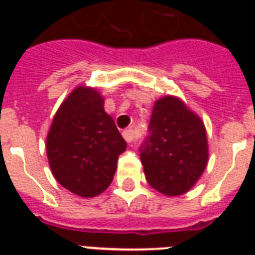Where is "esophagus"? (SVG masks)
<instances>
[{
	"mask_svg": "<svg viewBox=\"0 0 255 255\" xmlns=\"http://www.w3.org/2000/svg\"><path fill=\"white\" fill-rule=\"evenodd\" d=\"M123 137L126 139L127 143H133V141H136L135 132H133V129H131V128H129V129H124Z\"/></svg>",
	"mask_w": 255,
	"mask_h": 255,
	"instance_id": "esophagus-1",
	"label": "esophagus"
}]
</instances>
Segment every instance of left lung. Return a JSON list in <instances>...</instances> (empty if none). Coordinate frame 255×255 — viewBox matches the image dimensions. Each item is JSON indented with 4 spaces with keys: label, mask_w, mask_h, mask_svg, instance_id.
Here are the masks:
<instances>
[{
    "label": "left lung",
    "mask_w": 255,
    "mask_h": 255,
    "mask_svg": "<svg viewBox=\"0 0 255 255\" xmlns=\"http://www.w3.org/2000/svg\"><path fill=\"white\" fill-rule=\"evenodd\" d=\"M148 184L167 196L194 185L208 163V141L201 119L173 96L155 103L148 135L139 148Z\"/></svg>",
    "instance_id": "obj_1"
}]
</instances>
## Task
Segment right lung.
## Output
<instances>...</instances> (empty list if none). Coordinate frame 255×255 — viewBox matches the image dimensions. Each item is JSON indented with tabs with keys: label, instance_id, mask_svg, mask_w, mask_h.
<instances>
[{
	"label": "right lung",
	"instance_id": "obj_1",
	"mask_svg": "<svg viewBox=\"0 0 255 255\" xmlns=\"http://www.w3.org/2000/svg\"><path fill=\"white\" fill-rule=\"evenodd\" d=\"M126 148L114 119L104 112L103 98L82 86L62 103L46 143L54 177L82 197L107 189Z\"/></svg>",
	"mask_w": 255,
	"mask_h": 255
}]
</instances>
